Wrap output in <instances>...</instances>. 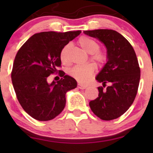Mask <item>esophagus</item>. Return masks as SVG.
Returning a JSON list of instances; mask_svg holds the SVG:
<instances>
[{"label":"esophagus","mask_w":153,"mask_h":153,"mask_svg":"<svg viewBox=\"0 0 153 153\" xmlns=\"http://www.w3.org/2000/svg\"><path fill=\"white\" fill-rule=\"evenodd\" d=\"M78 88H79V89H86V87H87V85H85V84H78Z\"/></svg>","instance_id":"34e87169"}]
</instances>
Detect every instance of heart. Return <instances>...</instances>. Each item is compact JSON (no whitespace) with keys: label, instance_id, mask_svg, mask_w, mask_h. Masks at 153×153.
<instances>
[{"label":"heart","instance_id":"1","mask_svg":"<svg viewBox=\"0 0 153 153\" xmlns=\"http://www.w3.org/2000/svg\"><path fill=\"white\" fill-rule=\"evenodd\" d=\"M78 44L84 50L90 54L91 59L95 61L98 65L102 66L106 63L107 56L103 50L99 49L100 45L97 41L89 37H81L78 40ZM70 49V44L64 46L60 52V59L61 62L65 65H69V61L68 60V52ZM95 70V66L92 63L77 65L69 69V74L79 82H86L93 75Z\"/></svg>","mask_w":153,"mask_h":153}]
</instances>
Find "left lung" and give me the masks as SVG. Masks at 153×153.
<instances>
[{
  "label": "left lung",
  "mask_w": 153,
  "mask_h": 153,
  "mask_svg": "<svg viewBox=\"0 0 153 153\" xmlns=\"http://www.w3.org/2000/svg\"><path fill=\"white\" fill-rule=\"evenodd\" d=\"M98 38L107 49V62L96 77L103 86L98 97L89 102L91 110L104 121L116 119L125 113L135 100L139 86L141 69L136 54L129 41L112 29L84 31ZM109 86L104 88L106 84Z\"/></svg>",
  "instance_id": "obj_1"
}]
</instances>
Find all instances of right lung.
<instances>
[{
    "label": "right lung",
    "mask_w": 153,
    "mask_h": 153,
    "mask_svg": "<svg viewBox=\"0 0 153 153\" xmlns=\"http://www.w3.org/2000/svg\"><path fill=\"white\" fill-rule=\"evenodd\" d=\"M81 31L43 32L29 38L15 58L11 77L20 104L35 119L47 121L55 118L66 105V93L75 89L73 78L58 70L61 67L60 52ZM58 71L62 78L47 82L48 77Z\"/></svg>",
    "instance_id": "right-lung-1"
}]
</instances>
